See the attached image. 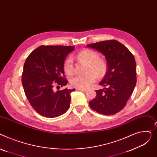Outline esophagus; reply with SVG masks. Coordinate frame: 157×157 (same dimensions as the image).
<instances>
[{
  "label": "esophagus",
  "mask_w": 157,
  "mask_h": 157,
  "mask_svg": "<svg viewBox=\"0 0 157 157\" xmlns=\"http://www.w3.org/2000/svg\"><path fill=\"white\" fill-rule=\"evenodd\" d=\"M77 90H80V91H82V92H86L87 90V89H77Z\"/></svg>",
  "instance_id": "esophagus-1"
}]
</instances>
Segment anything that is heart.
<instances>
[{
    "label": "heart",
    "instance_id": "heart-1",
    "mask_svg": "<svg viewBox=\"0 0 157 157\" xmlns=\"http://www.w3.org/2000/svg\"><path fill=\"white\" fill-rule=\"evenodd\" d=\"M98 53L93 50L84 49L77 54V57L88 63L87 73L85 74L78 75L73 77L71 81V85L77 89H87L90 87L97 79L98 75L103 76L106 71V63L105 61L98 58ZM63 70L66 74L71 76L74 72L73 59L68 57L63 63Z\"/></svg>",
    "mask_w": 157,
    "mask_h": 157
}]
</instances>
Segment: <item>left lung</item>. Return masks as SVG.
<instances>
[{
    "label": "left lung",
    "mask_w": 157,
    "mask_h": 157,
    "mask_svg": "<svg viewBox=\"0 0 157 157\" xmlns=\"http://www.w3.org/2000/svg\"><path fill=\"white\" fill-rule=\"evenodd\" d=\"M103 53L108 70L99 85L104 89L96 90V96L89 106L96 112L112 115L125 106L136 84V66L133 54L116 40L98 42L87 45Z\"/></svg>",
    "instance_id": "8db88e82"
}]
</instances>
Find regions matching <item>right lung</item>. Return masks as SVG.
<instances>
[{
    "label": "right lung",
    "instance_id": "1",
    "mask_svg": "<svg viewBox=\"0 0 157 157\" xmlns=\"http://www.w3.org/2000/svg\"><path fill=\"white\" fill-rule=\"evenodd\" d=\"M74 46L41 45L27 57L22 73L25 95L35 111L40 115L54 118L65 113L70 106L72 91H55L54 87L67 84L63 63Z\"/></svg>",
    "mask_w": 157,
    "mask_h": 157
}]
</instances>
